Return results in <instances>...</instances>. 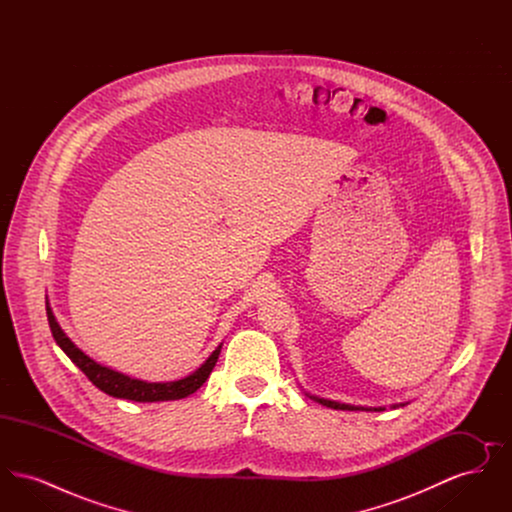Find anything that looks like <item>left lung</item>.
<instances>
[{
  "instance_id": "obj_1",
  "label": "left lung",
  "mask_w": 512,
  "mask_h": 512,
  "mask_svg": "<svg viewBox=\"0 0 512 512\" xmlns=\"http://www.w3.org/2000/svg\"><path fill=\"white\" fill-rule=\"evenodd\" d=\"M307 397H311L313 401H317L324 407H330V409H336V411H374V413H380V411H386V407H361V405H347V403H340V401H332V399H324V397H318L313 393H307ZM407 403H393L390 405V409H397V407H405Z\"/></svg>"
}]
</instances>
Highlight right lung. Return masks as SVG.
I'll return each mask as SVG.
<instances>
[{
  "label": "right lung",
  "mask_w": 512,
  "mask_h": 512,
  "mask_svg": "<svg viewBox=\"0 0 512 512\" xmlns=\"http://www.w3.org/2000/svg\"><path fill=\"white\" fill-rule=\"evenodd\" d=\"M46 311H48L49 328L53 334V340L57 341V345L65 351V355L78 366L88 380L105 391L107 395L119 397V399H128V401H138V403H157V401H174V399H184L188 395H192L194 391L199 390L205 380L209 378V374L213 372V368L219 361V347L209 355V359L194 370L192 374H188L186 378L174 380V382H146V380H138L132 376H126L122 372H117L109 366H103L98 361H94L92 357H88L80 347L74 345V341L63 332V328L59 326L57 318L53 315L49 301H46Z\"/></svg>",
  "instance_id": "right-lung-1"
}]
</instances>
